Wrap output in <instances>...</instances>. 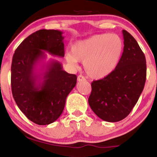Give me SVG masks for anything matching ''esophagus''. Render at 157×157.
Listing matches in <instances>:
<instances>
[{
    "label": "esophagus",
    "instance_id": "1",
    "mask_svg": "<svg viewBox=\"0 0 157 157\" xmlns=\"http://www.w3.org/2000/svg\"><path fill=\"white\" fill-rule=\"evenodd\" d=\"M85 80H86V79H85V77L83 76H82V75H79V76L77 77V81H78V82H82V81Z\"/></svg>",
    "mask_w": 157,
    "mask_h": 157
}]
</instances>
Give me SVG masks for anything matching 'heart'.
<instances>
[{"label":"heart","mask_w":157,"mask_h":157,"mask_svg":"<svg viewBox=\"0 0 157 157\" xmlns=\"http://www.w3.org/2000/svg\"><path fill=\"white\" fill-rule=\"evenodd\" d=\"M123 46L122 38L116 34H97L75 42L71 53L66 54V60L74 66L83 61L86 74L91 78L101 79L117 67Z\"/></svg>","instance_id":"1"}]
</instances>
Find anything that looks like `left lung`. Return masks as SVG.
Instances as JSON below:
<instances>
[{"label":"left lung","mask_w":157,"mask_h":157,"mask_svg":"<svg viewBox=\"0 0 157 157\" xmlns=\"http://www.w3.org/2000/svg\"><path fill=\"white\" fill-rule=\"evenodd\" d=\"M123 52L115 69L91 82L89 104L97 117L115 122L125 118L137 102L146 80V60L138 43L122 30Z\"/></svg>","instance_id":"left-lung-1"}]
</instances>
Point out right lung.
I'll use <instances>...</instances> for the list:
<instances>
[{"mask_svg":"<svg viewBox=\"0 0 157 157\" xmlns=\"http://www.w3.org/2000/svg\"><path fill=\"white\" fill-rule=\"evenodd\" d=\"M63 32L40 29L27 37L16 48L11 66V86L15 101L25 116L40 125H48L60 117L66 97L77 83V76L63 69L52 60L42 66L45 52L64 57ZM44 71H43V70Z\"/></svg>","mask_w":157,"mask_h":157,"instance_id":"1","label":"right lung"}]
</instances>
